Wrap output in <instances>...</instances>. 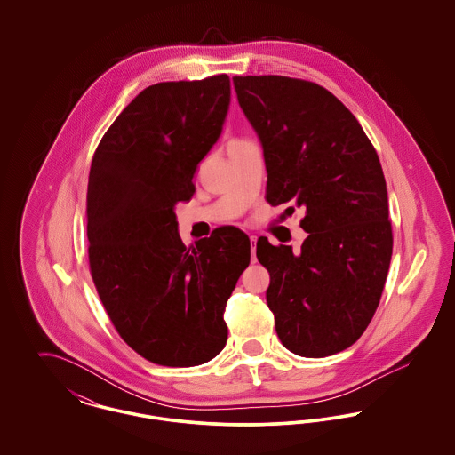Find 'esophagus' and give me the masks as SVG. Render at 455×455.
Here are the masks:
<instances>
[{
	"mask_svg": "<svg viewBox=\"0 0 455 455\" xmlns=\"http://www.w3.org/2000/svg\"><path fill=\"white\" fill-rule=\"evenodd\" d=\"M256 242H258V237L251 235V251H252V262H256Z\"/></svg>",
	"mask_w": 455,
	"mask_h": 455,
	"instance_id": "esophagus-1",
	"label": "esophagus"
}]
</instances>
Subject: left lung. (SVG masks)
I'll list each match as a JSON object with an SVG mask.
<instances>
[{
	"label": "left lung",
	"instance_id": "obj_1",
	"mask_svg": "<svg viewBox=\"0 0 455 455\" xmlns=\"http://www.w3.org/2000/svg\"><path fill=\"white\" fill-rule=\"evenodd\" d=\"M234 87L262 143L267 203L286 204V215L305 208L308 237L299 252L258 240L278 338L299 356H331L365 332L389 273L392 225L379 155L356 117L317 84L262 75L234 76Z\"/></svg>",
	"mask_w": 455,
	"mask_h": 455
}]
</instances>
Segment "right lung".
<instances>
[{
    "instance_id": "1",
    "label": "right lung",
    "mask_w": 455,
    "mask_h": 455,
    "mask_svg": "<svg viewBox=\"0 0 455 455\" xmlns=\"http://www.w3.org/2000/svg\"><path fill=\"white\" fill-rule=\"evenodd\" d=\"M230 78L145 88L102 136L88 175L90 275L110 323L138 355L164 367L210 362L251 240L220 227L186 247L173 208L195 195L197 164L217 143Z\"/></svg>"
}]
</instances>
